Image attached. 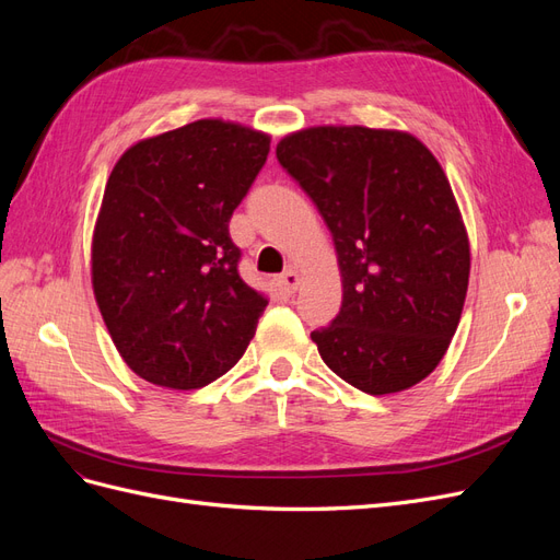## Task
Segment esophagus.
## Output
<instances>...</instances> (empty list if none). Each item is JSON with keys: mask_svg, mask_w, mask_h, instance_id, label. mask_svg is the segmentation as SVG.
I'll return each instance as SVG.
<instances>
[{"mask_svg": "<svg viewBox=\"0 0 560 560\" xmlns=\"http://www.w3.org/2000/svg\"><path fill=\"white\" fill-rule=\"evenodd\" d=\"M278 282V287L282 292H287V294H294L296 290H299V284H301V276L296 273L294 268H290V270H284V273L276 280Z\"/></svg>", "mask_w": 560, "mask_h": 560, "instance_id": "esophagus-1", "label": "esophagus"}]
</instances>
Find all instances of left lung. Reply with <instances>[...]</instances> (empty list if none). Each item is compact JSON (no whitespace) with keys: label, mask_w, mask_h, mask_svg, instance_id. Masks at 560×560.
Wrapping results in <instances>:
<instances>
[{"label":"left lung","mask_w":560,"mask_h":560,"mask_svg":"<svg viewBox=\"0 0 560 560\" xmlns=\"http://www.w3.org/2000/svg\"><path fill=\"white\" fill-rule=\"evenodd\" d=\"M276 156L331 231L343 301L311 334L322 360L366 395L428 378L448 350L469 282V241L432 151L401 130L317 126Z\"/></svg>","instance_id":"8db88e82"}]
</instances>
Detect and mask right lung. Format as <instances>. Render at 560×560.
Masks as SVG:
<instances>
[{
	"mask_svg": "<svg viewBox=\"0 0 560 560\" xmlns=\"http://www.w3.org/2000/svg\"><path fill=\"white\" fill-rule=\"evenodd\" d=\"M268 149L266 132L200 118L116 161L91 276L112 341L140 378L196 389L247 350L268 301L241 278L229 222Z\"/></svg>",
	"mask_w": 560,
	"mask_h": 560,
	"instance_id": "add662e5",
	"label": "right lung"
}]
</instances>
